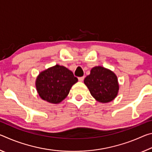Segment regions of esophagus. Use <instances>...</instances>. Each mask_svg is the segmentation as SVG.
<instances>
[{
    "label": "esophagus",
    "instance_id": "obj_1",
    "mask_svg": "<svg viewBox=\"0 0 152 152\" xmlns=\"http://www.w3.org/2000/svg\"><path fill=\"white\" fill-rule=\"evenodd\" d=\"M84 76L79 77V78H78V80H79L80 82H82V81L84 80Z\"/></svg>",
    "mask_w": 152,
    "mask_h": 152
}]
</instances>
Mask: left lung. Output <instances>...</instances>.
Returning a JSON list of instances; mask_svg holds the SVG:
<instances>
[{"mask_svg": "<svg viewBox=\"0 0 152 152\" xmlns=\"http://www.w3.org/2000/svg\"><path fill=\"white\" fill-rule=\"evenodd\" d=\"M92 96L97 101L106 103L117 96L119 83L117 77L111 70L102 66L92 68L91 74L84 80Z\"/></svg>", "mask_w": 152, "mask_h": 152, "instance_id": "left-lung-1", "label": "left lung"}]
</instances>
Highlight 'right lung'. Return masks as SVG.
I'll list each match as a JSON object with an SVG mask.
<instances>
[{"label": "right lung", "instance_id": "1", "mask_svg": "<svg viewBox=\"0 0 152 152\" xmlns=\"http://www.w3.org/2000/svg\"><path fill=\"white\" fill-rule=\"evenodd\" d=\"M78 82L72 72L66 67L56 65L41 72L35 82L37 91L43 100L60 103L66 98L70 88Z\"/></svg>", "mask_w": 152, "mask_h": 152}]
</instances>
